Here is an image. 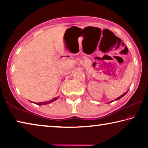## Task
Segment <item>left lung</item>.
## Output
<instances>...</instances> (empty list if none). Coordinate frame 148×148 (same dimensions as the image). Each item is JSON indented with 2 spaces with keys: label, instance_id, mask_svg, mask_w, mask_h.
I'll list each match as a JSON object with an SVG mask.
<instances>
[{
  "label": "left lung",
  "instance_id": "1",
  "mask_svg": "<svg viewBox=\"0 0 148 148\" xmlns=\"http://www.w3.org/2000/svg\"><path fill=\"white\" fill-rule=\"evenodd\" d=\"M127 92H125V93H123V94L122 95H121V96H120L119 97H118V98H117L116 100H115V101H116V100H119V99H121V97H123L124 96V95H125V94H126L127 93Z\"/></svg>",
  "mask_w": 148,
  "mask_h": 148
}]
</instances>
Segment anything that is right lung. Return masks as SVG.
<instances>
[{
    "label": "right lung",
    "mask_w": 148,
    "mask_h": 148,
    "mask_svg": "<svg viewBox=\"0 0 148 148\" xmlns=\"http://www.w3.org/2000/svg\"><path fill=\"white\" fill-rule=\"evenodd\" d=\"M57 99H58V97H56V98H54V99H53L52 100H50V101H49L44 102H40V103H35V104H38V105H43V104H49V103H51V102H53L54 101H56V100H57Z\"/></svg>",
    "instance_id": "right-lung-1"
}]
</instances>
